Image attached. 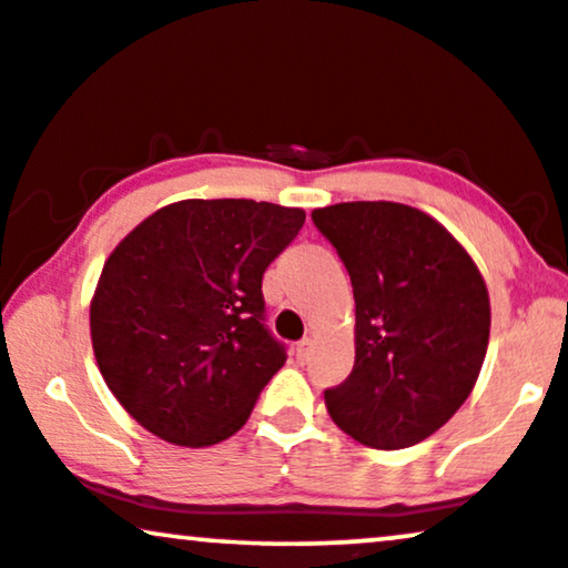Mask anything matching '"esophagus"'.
I'll return each mask as SVG.
<instances>
[{
    "mask_svg": "<svg viewBox=\"0 0 568 568\" xmlns=\"http://www.w3.org/2000/svg\"><path fill=\"white\" fill-rule=\"evenodd\" d=\"M312 348H314L312 337H304V341H298L296 343V358H298V362H308V356H312Z\"/></svg>",
    "mask_w": 568,
    "mask_h": 568,
    "instance_id": "esophagus-1",
    "label": "esophagus"
}]
</instances>
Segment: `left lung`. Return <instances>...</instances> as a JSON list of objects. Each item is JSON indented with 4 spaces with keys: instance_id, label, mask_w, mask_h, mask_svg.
I'll use <instances>...</instances> for the list:
<instances>
[{
    "instance_id": "left-lung-1",
    "label": "left lung",
    "mask_w": 568,
    "mask_h": 568,
    "mask_svg": "<svg viewBox=\"0 0 568 568\" xmlns=\"http://www.w3.org/2000/svg\"><path fill=\"white\" fill-rule=\"evenodd\" d=\"M346 264L356 301L351 375L325 390L356 443L398 450L454 416L483 369L490 296L475 260L440 222L396 201L312 212Z\"/></svg>"
}]
</instances>
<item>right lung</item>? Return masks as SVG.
<instances>
[{
    "label": "right lung",
    "mask_w": 568,
    "mask_h": 568,
    "mask_svg": "<svg viewBox=\"0 0 568 568\" xmlns=\"http://www.w3.org/2000/svg\"><path fill=\"white\" fill-rule=\"evenodd\" d=\"M304 220L270 201L185 199L114 246L91 298V343L141 427L204 448L246 425L285 364L264 327L262 275Z\"/></svg>",
    "instance_id": "right-lung-1"
}]
</instances>
